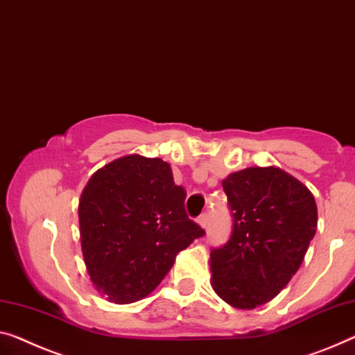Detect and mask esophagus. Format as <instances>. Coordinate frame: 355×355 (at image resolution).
<instances>
[{"mask_svg":"<svg viewBox=\"0 0 355 355\" xmlns=\"http://www.w3.org/2000/svg\"><path fill=\"white\" fill-rule=\"evenodd\" d=\"M198 223H199V226L200 228H204V230H207L209 228V215H200L199 218H198Z\"/></svg>","mask_w":355,"mask_h":355,"instance_id":"34e87169","label":"esophagus"}]
</instances>
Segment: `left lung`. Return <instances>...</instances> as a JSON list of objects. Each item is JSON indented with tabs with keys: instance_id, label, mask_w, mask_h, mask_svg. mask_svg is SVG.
<instances>
[{
	"instance_id": "1",
	"label": "left lung",
	"mask_w": 355,
	"mask_h": 355,
	"mask_svg": "<svg viewBox=\"0 0 355 355\" xmlns=\"http://www.w3.org/2000/svg\"><path fill=\"white\" fill-rule=\"evenodd\" d=\"M232 234L210 253V285L237 309H255L298 271L317 230L313 193L276 166L247 167L223 180Z\"/></svg>"
}]
</instances>
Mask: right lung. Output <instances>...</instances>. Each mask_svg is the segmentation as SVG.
<instances>
[{"instance_id":"1","label":"right lung","mask_w":355,"mask_h":355,"mask_svg":"<svg viewBox=\"0 0 355 355\" xmlns=\"http://www.w3.org/2000/svg\"><path fill=\"white\" fill-rule=\"evenodd\" d=\"M171 164L127 155L89 178L78 205L79 237L97 292L116 304L150 295L204 230L184 211Z\"/></svg>"}]
</instances>
